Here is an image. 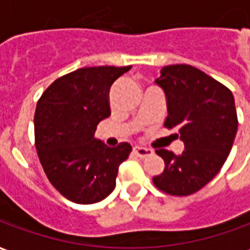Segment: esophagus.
Segmentation results:
<instances>
[{"label": "esophagus", "mask_w": 250, "mask_h": 250, "mask_svg": "<svg viewBox=\"0 0 250 250\" xmlns=\"http://www.w3.org/2000/svg\"><path fill=\"white\" fill-rule=\"evenodd\" d=\"M134 152H135L136 155L139 158H146L150 157L154 154L151 148H146V147H141V146H135L134 147Z\"/></svg>", "instance_id": "obj_1"}]
</instances>
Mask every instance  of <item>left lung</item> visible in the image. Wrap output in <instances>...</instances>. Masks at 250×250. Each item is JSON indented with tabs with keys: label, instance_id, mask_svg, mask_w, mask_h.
Returning <instances> with one entry per match:
<instances>
[{
	"label": "left lung",
	"instance_id": "1",
	"mask_svg": "<svg viewBox=\"0 0 250 250\" xmlns=\"http://www.w3.org/2000/svg\"><path fill=\"white\" fill-rule=\"evenodd\" d=\"M167 100L165 127H178L185 150L181 155L159 148L165 170L152 182L170 195H190L214 178L233 146L237 120L229 88L188 64L163 66L155 80Z\"/></svg>",
	"mask_w": 250,
	"mask_h": 250
}]
</instances>
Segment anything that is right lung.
I'll return each instance as SVG.
<instances>
[{"label":"right lung","instance_id":"1","mask_svg":"<svg viewBox=\"0 0 250 250\" xmlns=\"http://www.w3.org/2000/svg\"><path fill=\"white\" fill-rule=\"evenodd\" d=\"M128 66H88L59 77L35 112V143L41 166L59 193L76 204H96L112 193L120 163L132 147L95 139L111 115L109 88Z\"/></svg>","mask_w":250,"mask_h":250}]
</instances>
